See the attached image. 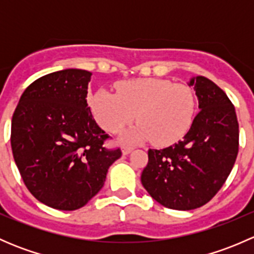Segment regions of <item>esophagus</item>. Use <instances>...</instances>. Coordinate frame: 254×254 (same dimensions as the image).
<instances>
[{"label":"esophagus","mask_w":254,"mask_h":254,"mask_svg":"<svg viewBox=\"0 0 254 254\" xmlns=\"http://www.w3.org/2000/svg\"><path fill=\"white\" fill-rule=\"evenodd\" d=\"M132 150H134V148L130 147V146H123V147H122L123 155H129V153L131 152Z\"/></svg>","instance_id":"1"}]
</instances>
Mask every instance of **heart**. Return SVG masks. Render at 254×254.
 I'll use <instances>...</instances> for the list:
<instances>
[{"label": "heart", "instance_id": "b5f03b06", "mask_svg": "<svg viewBox=\"0 0 254 254\" xmlns=\"http://www.w3.org/2000/svg\"><path fill=\"white\" fill-rule=\"evenodd\" d=\"M94 119L104 130L118 132L132 122L123 139L127 142L152 140L170 146L182 139L194 122L196 101L190 87L162 78H139L120 82L117 93L99 89L88 99Z\"/></svg>", "mask_w": 254, "mask_h": 254}]
</instances>
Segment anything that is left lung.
Wrapping results in <instances>:
<instances>
[{
  "instance_id": "left-lung-1",
  "label": "left lung",
  "mask_w": 254,
  "mask_h": 254,
  "mask_svg": "<svg viewBox=\"0 0 254 254\" xmlns=\"http://www.w3.org/2000/svg\"><path fill=\"white\" fill-rule=\"evenodd\" d=\"M199 112L183 140L148 150L141 173L147 193L161 205L193 210L214 198L231 172L238 153V122L234 104L204 76L191 77Z\"/></svg>"
}]
</instances>
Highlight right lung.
<instances>
[{"instance_id": "add662e5", "label": "right lung", "mask_w": 254, "mask_h": 254, "mask_svg": "<svg viewBox=\"0 0 254 254\" xmlns=\"http://www.w3.org/2000/svg\"><path fill=\"white\" fill-rule=\"evenodd\" d=\"M92 73L56 71L25 88L12 117L11 146L28 190L45 205L71 211L102 189L120 148L103 146L108 134L87 104Z\"/></svg>"}]
</instances>
